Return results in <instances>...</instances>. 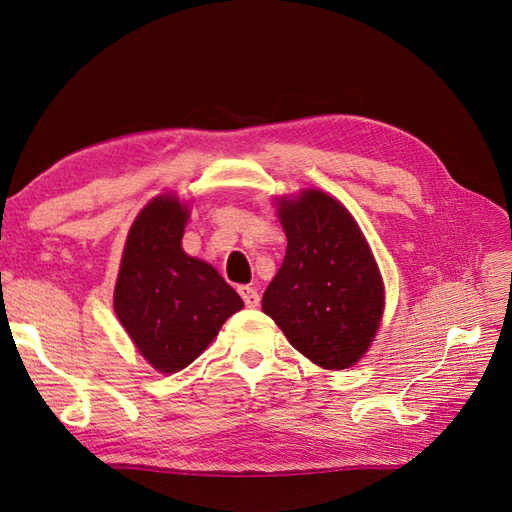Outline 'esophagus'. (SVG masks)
Listing matches in <instances>:
<instances>
[{
  "label": "esophagus",
  "instance_id": "obj_1",
  "mask_svg": "<svg viewBox=\"0 0 512 512\" xmlns=\"http://www.w3.org/2000/svg\"><path fill=\"white\" fill-rule=\"evenodd\" d=\"M239 294H241L245 307L256 309L260 305V294H258L256 288H252V286H239Z\"/></svg>",
  "mask_w": 512,
  "mask_h": 512
}]
</instances>
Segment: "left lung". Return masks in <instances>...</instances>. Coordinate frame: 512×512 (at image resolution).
<instances>
[{
    "instance_id": "1",
    "label": "left lung",
    "mask_w": 512,
    "mask_h": 512,
    "mask_svg": "<svg viewBox=\"0 0 512 512\" xmlns=\"http://www.w3.org/2000/svg\"><path fill=\"white\" fill-rule=\"evenodd\" d=\"M286 258L262 297V312L288 342L324 369H346L367 352L384 286L363 232L342 203L318 190L282 200Z\"/></svg>"
}]
</instances>
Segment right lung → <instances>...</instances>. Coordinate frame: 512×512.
<instances>
[{
    "label": "right lung",
    "mask_w": 512,
    "mask_h": 512,
    "mask_svg": "<svg viewBox=\"0 0 512 512\" xmlns=\"http://www.w3.org/2000/svg\"><path fill=\"white\" fill-rule=\"evenodd\" d=\"M185 222L175 196L153 198L130 228L115 286L117 318L162 374L188 367L243 307L218 271L181 250Z\"/></svg>",
    "instance_id": "right-lung-1"
}]
</instances>
